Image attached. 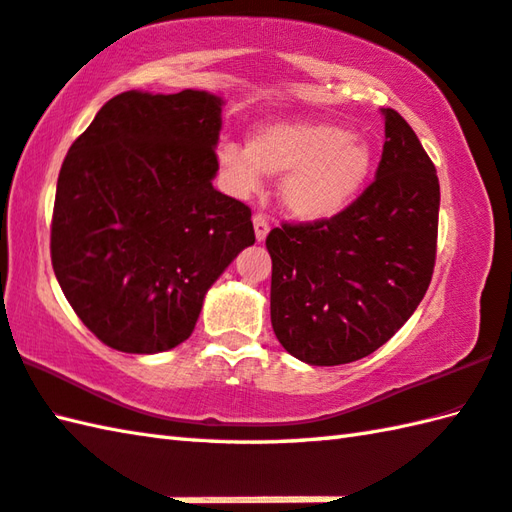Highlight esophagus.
I'll return each instance as SVG.
<instances>
[{
    "label": "esophagus",
    "mask_w": 512,
    "mask_h": 512,
    "mask_svg": "<svg viewBox=\"0 0 512 512\" xmlns=\"http://www.w3.org/2000/svg\"><path fill=\"white\" fill-rule=\"evenodd\" d=\"M254 231H256L258 243H263V240L269 234V220H267V216H263V214H256L254 216Z\"/></svg>",
    "instance_id": "esophagus-1"
}]
</instances>
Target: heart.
Listing matches in <instances>:
<instances>
[{"mask_svg":"<svg viewBox=\"0 0 512 512\" xmlns=\"http://www.w3.org/2000/svg\"><path fill=\"white\" fill-rule=\"evenodd\" d=\"M218 162L238 194L254 191L260 173L285 176L281 200L289 214L325 220L359 196L372 169V149L334 122H269L249 136L247 149L223 144Z\"/></svg>","mask_w":512,"mask_h":512,"instance_id":"1","label":"heart"}]
</instances>
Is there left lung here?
<instances>
[{
	"label": "left lung",
	"mask_w": 512,
	"mask_h": 512,
	"mask_svg": "<svg viewBox=\"0 0 512 512\" xmlns=\"http://www.w3.org/2000/svg\"><path fill=\"white\" fill-rule=\"evenodd\" d=\"M376 178L341 214L283 223L272 256V327L310 365H341L390 341L426 296L437 258L439 178L417 133L383 109Z\"/></svg>",
	"instance_id": "left-lung-1"
}]
</instances>
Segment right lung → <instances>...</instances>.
Instances as JSON below:
<instances>
[{"instance_id":"1","label":"right lung","mask_w":512,"mask_h":512,"mask_svg":"<svg viewBox=\"0 0 512 512\" xmlns=\"http://www.w3.org/2000/svg\"><path fill=\"white\" fill-rule=\"evenodd\" d=\"M223 100L120 93L62 162L51 260L80 321L129 354L187 341L207 289L254 245L252 209L214 189Z\"/></svg>"}]
</instances>
